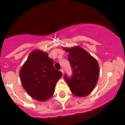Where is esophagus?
I'll return each mask as SVG.
<instances>
[{
  "mask_svg": "<svg viewBox=\"0 0 125 125\" xmlns=\"http://www.w3.org/2000/svg\"><path fill=\"white\" fill-rule=\"evenodd\" d=\"M60 71H61V72L62 73V74H64V70H63L61 69V70H60Z\"/></svg>",
  "mask_w": 125,
  "mask_h": 125,
  "instance_id": "1",
  "label": "esophagus"
}]
</instances>
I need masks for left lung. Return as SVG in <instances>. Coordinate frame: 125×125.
Wrapping results in <instances>:
<instances>
[{
	"instance_id": "1",
	"label": "left lung",
	"mask_w": 125,
	"mask_h": 125,
	"mask_svg": "<svg viewBox=\"0 0 125 125\" xmlns=\"http://www.w3.org/2000/svg\"><path fill=\"white\" fill-rule=\"evenodd\" d=\"M68 52V60L72 69V77L64 76L71 92L78 97L90 94L96 85L99 75L97 60L84 49L78 46L64 48Z\"/></svg>"
}]
</instances>
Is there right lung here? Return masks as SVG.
Instances as JSON below:
<instances>
[{
  "mask_svg": "<svg viewBox=\"0 0 125 125\" xmlns=\"http://www.w3.org/2000/svg\"><path fill=\"white\" fill-rule=\"evenodd\" d=\"M62 73L53 66V60L46 52L32 51L20 72L23 87L32 98L44 101L52 96Z\"/></svg>",
  "mask_w": 125,
  "mask_h": 125,
  "instance_id": "add662e5",
  "label": "right lung"
}]
</instances>
